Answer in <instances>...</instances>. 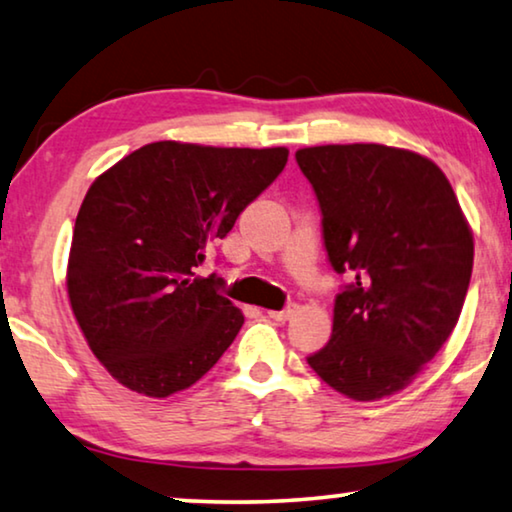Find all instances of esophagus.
Returning a JSON list of instances; mask_svg holds the SVG:
<instances>
[{"instance_id": "1", "label": "esophagus", "mask_w": 512, "mask_h": 512, "mask_svg": "<svg viewBox=\"0 0 512 512\" xmlns=\"http://www.w3.org/2000/svg\"><path fill=\"white\" fill-rule=\"evenodd\" d=\"M296 310H299V308H296L294 303H289L287 308H282V310H269V317L276 319V322H287V319L292 317Z\"/></svg>"}]
</instances>
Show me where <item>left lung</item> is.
I'll return each mask as SVG.
<instances>
[{"instance_id":"left-lung-1","label":"left lung","mask_w":512,"mask_h":512,"mask_svg":"<svg viewBox=\"0 0 512 512\" xmlns=\"http://www.w3.org/2000/svg\"><path fill=\"white\" fill-rule=\"evenodd\" d=\"M322 209L335 296L329 345L308 356L358 402L402 391L451 338L474 269V236L446 174L386 144L296 151Z\"/></svg>"}]
</instances>
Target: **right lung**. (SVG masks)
Wrapping results in <instances>:
<instances>
[{
	"mask_svg": "<svg viewBox=\"0 0 512 512\" xmlns=\"http://www.w3.org/2000/svg\"><path fill=\"white\" fill-rule=\"evenodd\" d=\"M289 151L151 142L87 190L66 289L87 345L121 386L167 398L218 363L243 315L195 276L207 248L285 170Z\"/></svg>",
	"mask_w": 512,
	"mask_h": 512,
	"instance_id": "obj_1",
	"label": "right lung"
}]
</instances>
